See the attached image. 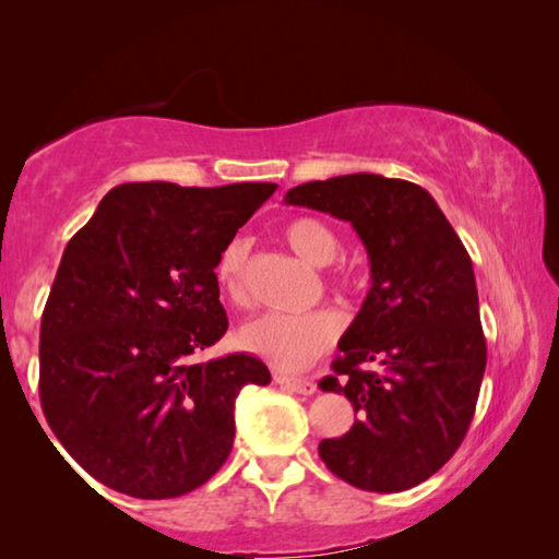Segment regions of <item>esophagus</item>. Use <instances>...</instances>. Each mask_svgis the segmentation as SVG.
Returning <instances> with one entry per match:
<instances>
[{
  "label": "esophagus",
  "mask_w": 559,
  "mask_h": 559,
  "mask_svg": "<svg viewBox=\"0 0 559 559\" xmlns=\"http://www.w3.org/2000/svg\"><path fill=\"white\" fill-rule=\"evenodd\" d=\"M276 382L281 386H286L290 392H298V394H316L318 392V384L313 380H308V377H288V374H276Z\"/></svg>",
  "instance_id": "obj_1"
}]
</instances>
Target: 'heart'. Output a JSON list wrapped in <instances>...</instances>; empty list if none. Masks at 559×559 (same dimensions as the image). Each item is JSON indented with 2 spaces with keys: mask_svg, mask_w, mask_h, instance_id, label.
Instances as JSON below:
<instances>
[{
  "mask_svg": "<svg viewBox=\"0 0 559 559\" xmlns=\"http://www.w3.org/2000/svg\"><path fill=\"white\" fill-rule=\"evenodd\" d=\"M283 239L310 266H328L337 257L340 239L325 222L313 216H300L283 226ZM246 261H249V243L246 239H231L224 246L216 261V281H219L226 298L234 302L249 300L246 288ZM357 273L353 269H337L335 283L340 288H355ZM343 316L333 308L310 310V313H263L249 320L241 328V345L253 355L271 359L283 370H302L333 345L343 330Z\"/></svg>",
  "mask_w": 559,
  "mask_h": 559,
  "instance_id": "b5f03b06",
  "label": "heart"
}]
</instances>
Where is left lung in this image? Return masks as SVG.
Segmentation results:
<instances>
[{"instance_id": "left-lung-1", "label": "left lung", "mask_w": 559, "mask_h": 559, "mask_svg": "<svg viewBox=\"0 0 559 559\" xmlns=\"http://www.w3.org/2000/svg\"><path fill=\"white\" fill-rule=\"evenodd\" d=\"M286 204L353 224L372 288L340 337L323 392L357 419L323 439L320 459L349 486L400 493L447 463L471 427L486 372V337L471 257L419 185L357 173L288 189Z\"/></svg>"}]
</instances>
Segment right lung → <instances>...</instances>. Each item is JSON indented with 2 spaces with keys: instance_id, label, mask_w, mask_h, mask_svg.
<instances>
[{
  "instance_id": "right-lung-1",
  "label": "right lung",
  "mask_w": 559,
  "mask_h": 559,
  "mask_svg": "<svg viewBox=\"0 0 559 559\" xmlns=\"http://www.w3.org/2000/svg\"><path fill=\"white\" fill-rule=\"evenodd\" d=\"M271 182H128L66 246L41 316L39 396L56 439L118 493L185 496L224 466L259 357L192 355L229 328L216 261Z\"/></svg>"
}]
</instances>
